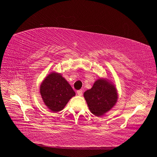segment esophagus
<instances>
[{
	"mask_svg": "<svg viewBox=\"0 0 157 157\" xmlns=\"http://www.w3.org/2000/svg\"><path fill=\"white\" fill-rule=\"evenodd\" d=\"M77 94H78V95H82V94H83V91H82V90H79V91H77Z\"/></svg>",
	"mask_w": 157,
	"mask_h": 157,
	"instance_id": "esophagus-1",
	"label": "esophagus"
}]
</instances>
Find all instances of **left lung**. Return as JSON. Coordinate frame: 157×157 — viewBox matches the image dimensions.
Wrapping results in <instances>:
<instances>
[{
  "instance_id": "1",
  "label": "left lung",
  "mask_w": 157,
  "mask_h": 157,
  "mask_svg": "<svg viewBox=\"0 0 157 157\" xmlns=\"http://www.w3.org/2000/svg\"><path fill=\"white\" fill-rule=\"evenodd\" d=\"M84 97L91 112L96 116H103L116 105L118 93L115 86L105 78L95 82L91 89L84 92Z\"/></svg>"
}]
</instances>
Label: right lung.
<instances>
[{
	"instance_id": "right-lung-1",
	"label": "right lung",
	"mask_w": 157,
	"mask_h": 157,
	"mask_svg": "<svg viewBox=\"0 0 157 157\" xmlns=\"http://www.w3.org/2000/svg\"><path fill=\"white\" fill-rule=\"evenodd\" d=\"M40 94L45 105L53 112L62 111L75 93L59 73L52 72L44 79Z\"/></svg>"
}]
</instances>
